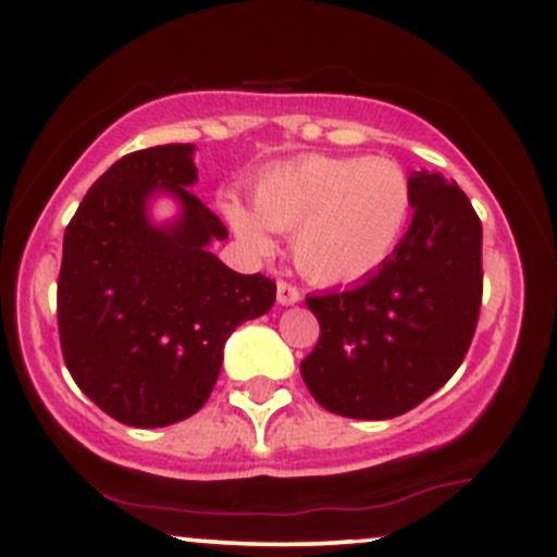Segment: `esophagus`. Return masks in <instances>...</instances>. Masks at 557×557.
<instances>
[{"label": "esophagus", "mask_w": 557, "mask_h": 557, "mask_svg": "<svg viewBox=\"0 0 557 557\" xmlns=\"http://www.w3.org/2000/svg\"><path fill=\"white\" fill-rule=\"evenodd\" d=\"M298 300H300L298 287L285 283V280H280V283H277V304L280 306H293V304H298Z\"/></svg>", "instance_id": "esophagus-1"}]
</instances>
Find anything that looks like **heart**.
Wrapping results in <instances>:
<instances>
[{
  "label": "heart",
  "instance_id": "obj_1",
  "mask_svg": "<svg viewBox=\"0 0 557 557\" xmlns=\"http://www.w3.org/2000/svg\"><path fill=\"white\" fill-rule=\"evenodd\" d=\"M253 209L225 198L222 212L253 251L293 233V261L311 283H361L393 257L411 220L406 170L382 157H298L261 172Z\"/></svg>",
  "mask_w": 557,
  "mask_h": 557
}]
</instances>
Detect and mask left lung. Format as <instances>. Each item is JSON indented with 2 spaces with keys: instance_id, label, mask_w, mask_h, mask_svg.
Listing matches in <instances>:
<instances>
[{
  "instance_id": "left-lung-1",
  "label": "left lung",
  "mask_w": 557,
  "mask_h": 557,
  "mask_svg": "<svg viewBox=\"0 0 557 557\" xmlns=\"http://www.w3.org/2000/svg\"><path fill=\"white\" fill-rule=\"evenodd\" d=\"M413 220L374 274L309 296L319 343L300 361L314 400L337 417L393 419L456 374L482 306V222L440 172H411Z\"/></svg>"
}]
</instances>
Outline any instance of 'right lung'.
I'll return each mask as SVG.
<instances>
[{
	"mask_svg": "<svg viewBox=\"0 0 557 557\" xmlns=\"http://www.w3.org/2000/svg\"><path fill=\"white\" fill-rule=\"evenodd\" d=\"M194 144L133 151L83 196L57 280L62 356L75 385L112 419L154 430L209 400L235 327L272 309L277 287L209 251L227 227L190 194ZM168 193L182 214L148 220Z\"/></svg>",
	"mask_w": 557,
	"mask_h": 557,
	"instance_id": "right-lung-1",
	"label": "right lung"
}]
</instances>
